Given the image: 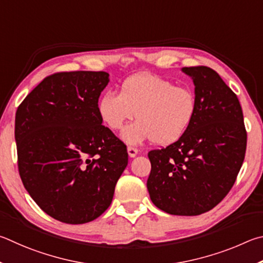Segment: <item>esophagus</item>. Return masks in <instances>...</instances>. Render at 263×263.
<instances>
[{
	"label": "esophagus",
	"instance_id": "34e87169",
	"mask_svg": "<svg viewBox=\"0 0 263 263\" xmlns=\"http://www.w3.org/2000/svg\"><path fill=\"white\" fill-rule=\"evenodd\" d=\"M128 155L130 156V157H135V156L137 155V149L135 148V146H132V145L128 146Z\"/></svg>",
	"mask_w": 263,
	"mask_h": 263
}]
</instances>
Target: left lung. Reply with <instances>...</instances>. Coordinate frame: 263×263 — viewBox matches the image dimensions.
Returning <instances> with one entry per match:
<instances>
[{
    "mask_svg": "<svg viewBox=\"0 0 263 263\" xmlns=\"http://www.w3.org/2000/svg\"><path fill=\"white\" fill-rule=\"evenodd\" d=\"M105 71L53 73L18 106V170L40 209L67 224L98 218L128 164L127 146L107 127L98 99ZM90 155V160L82 158ZM127 160H125V158Z\"/></svg>",
    "mask_w": 263,
    "mask_h": 263,
    "instance_id": "8db88e82",
    "label": "left lung"
}]
</instances>
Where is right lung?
Instances as JSON below:
<instances>
[{"label": "right lung", "mask_w": 263, "mask_h": 263, "mask_svg": "<svg viewBox=\"0 0 263 263\" xmlns=\"http://www.w3.org/2000/svg\"><path fill=\"white\" fill-rule=\"evenodd\" d=\"M195 99L190 123L173 144L148 154L153 203L170 215L206 213L231 190L245 158L247 134L240 103L208 67L182 68Z\"/></svg>", "instance_id": "right-lung-1"}]
</instances>
